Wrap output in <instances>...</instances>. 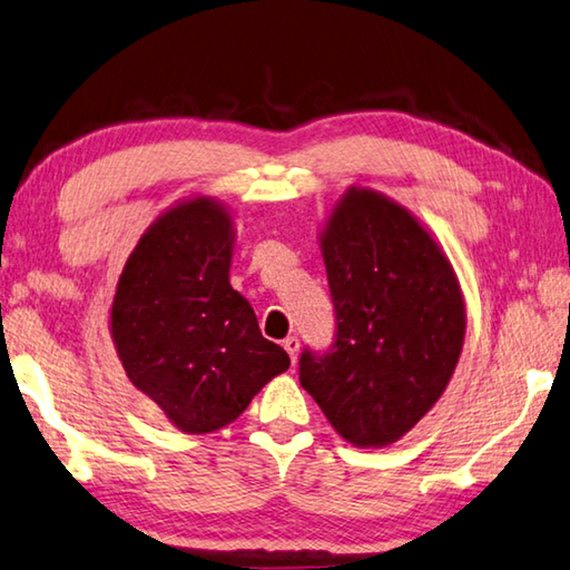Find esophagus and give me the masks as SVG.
Here are the masks:
<instances>
[{
	"label": "esophagus",
	"mask_w": 570,
	"mask_h": 570,
	"mask_svg": "<svg viewBox=\"0 0 570 570\" xmlns=\"http://www.w3.org/2000/svg\"><path fill=\"white\" fill-rule=\"evenodd\" d=\"M282 345H284V351L288 353V358H292V363L296 365V358H298V338H296V336H288Z\"/></svg>",
	"instance_id": "esophagus-1"
}]
</instances>
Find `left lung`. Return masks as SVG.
Returning <instances> with one entry per match:
<instances>
[{"label":"left lung","mask_w":570,"mask_h":570,"mask_svg":"<svg viewBox=\"0 0 570 570\" xmlns=\"http://www.w3.org/2000/svg\"><path fill=\"white\" fill-rule=\"evenodd\" d=\"M318 242L338 331L331 353L301 355V387L353 448H387L434 407L460 363V278L434 234L371 187L345 189Z\"/></svg>","instance_id":"left-lung-1"}]
</instances>
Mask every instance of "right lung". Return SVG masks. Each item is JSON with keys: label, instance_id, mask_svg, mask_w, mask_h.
I'll return each mask as SVG.
<instances>
[{"label": "right lung", "instance_id": "add662e5", "mask_svg": "<svg viewBox=\"0 0 570 570\" xmlns=\"http://www.w3.org/2000/svg\"><path fill=\"white\" fill-rule=\"evenodd\" d=\"M234 234L225 203L180 199L142 232L110 304L128 381L187 434L227 428L292 365L229 284Z\"/></svg>", "mask_w": 570, "mask_h": 570}]
</instances>
